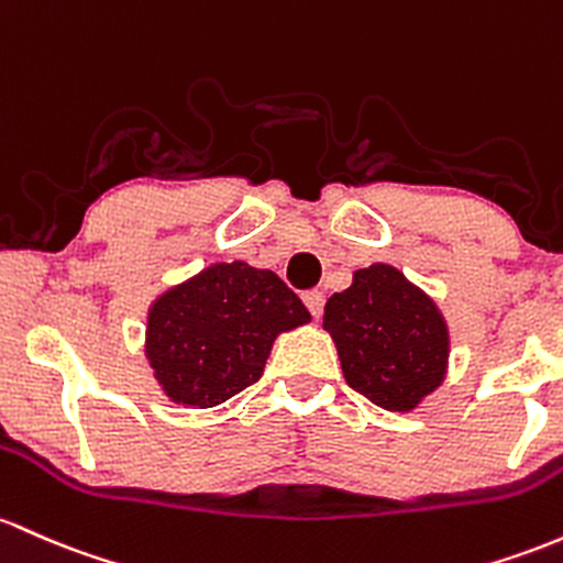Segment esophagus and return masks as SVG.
<instances>
[{"instance_id": "obj_1", "label": "esophagus", "mask_w": 563, "mask_h": 563, "mask_svg": "<svg viewBox=\"0 0 563 563\" xmlns=\"http://www.w3.org/2000/svg\"><path fill=\"white\" fill-rule=\"evenodd\" d=\"M301 299H305L307 310H310L312 318H320V314H323V307H325L323 291H318V288H310V291L301 294Z\"/></svg>"}]
</instances>
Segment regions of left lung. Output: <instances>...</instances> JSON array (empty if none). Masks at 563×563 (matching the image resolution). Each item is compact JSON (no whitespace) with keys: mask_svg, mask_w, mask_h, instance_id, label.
I'll return each instance as SVG.
<instances>
[{"mask_svg":"<svg viewBox=\"0 0 563 563\" xmlns=\"http://www.w3.org/2000/svg\"><path fill=\"white\" fill-rule=\"evenodd\" d=\"M323 325L336 342L347 385L387 411H409L446 374L449 336L435 305L398 269H357L333 294Z\"/></svg>","mask_w":563,"mask_h":563,"instance_id":"left-lung-1","label":"left lung"}]
</instances>
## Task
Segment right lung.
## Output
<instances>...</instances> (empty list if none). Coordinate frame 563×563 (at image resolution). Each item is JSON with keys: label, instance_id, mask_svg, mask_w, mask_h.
<instances>
[{"label": "right lung", "instance_id": "add662e5", "mask_svg": "<svg viewBox=\"0 0 563 563\" xmlns=\"http://www.w3.org/2000/svg\"><path fill=\"white\" fill-rule=\"evenodd\" d=\"M307 320V307L275 272L213 264L159 296L146 355L168 398L211 409L258 382L277 333Z\"/></svg>", "mask_w": 563, "mask_h": 563}]
</instances>
